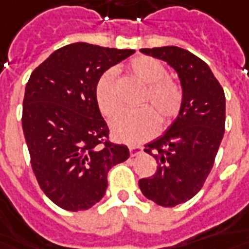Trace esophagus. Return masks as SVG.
I'll return each mask as SVG.
<instances>
[{
	"instance_id": "1",
	"label": "esophagus",
	"mask_w": 249,
	"mask_h": 249,
	"mask_svg": "<svg viewBox=\"0 0 249 249\" xmlns=\"http://www.w3.org/2000/svg\"><path fill=\"white\" fill-rule=\"evenodd\" d=\"M129 152L130 156L134 157V156H137V154H140V153L142 152V146H140V145H130Z\"/></svg>"
}]
</instances>
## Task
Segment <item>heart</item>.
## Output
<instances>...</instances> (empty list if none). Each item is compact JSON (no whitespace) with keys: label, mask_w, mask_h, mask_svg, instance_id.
<instances>
[{"label":"heart","mask_w":249,"mask_h":249,"mask_svg":"<svg viewBox=\"0 0 249 249\" xmlns=\"http://www.w3.org/2000/svg\"><path fill=\"white\" fill-rule=\"evenodd\" d=\"M130 76L145 84L141 109L124 112L112 121V133L125 142H140L150 137L157 129V114L162 124L179 115L183 106V89L179 83L166 76V67L152 56H136L126 66ZM97 107L106 117H113L119 110L116 95L115 71H107L97 80L95 88Z\"/></svg>","instance_id":"heart-1"}]
</instances>
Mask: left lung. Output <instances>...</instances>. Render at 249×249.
<instances>
[{
  "mask_svg": "<svg viewBox=\"0 0 249 249\" xmlns=\"http://www.w3.org/2000/svg\"><path fill=\"white\" fill-rule=\"evenodd\" d=\"M170 64L181 79L183 106L166 133L145 145L157 161L152 177L142 178V194L162 207L191 199L213 169L226 124V96L206 62L181 47L141 49Z\"/></svg>",
  "mask_w": 249,
  "mask_h": 249,
  "instance_id": "1",
  "label": "left lung"
}]
</instances>
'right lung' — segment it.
<instances>
[{
	"mask_svg": "<svg viewBox=\"0 0 249 249\" xmlns=\"http://www.w3.org/2000/svg\"><path fill=\"white\" fill-rule=\"evenodd\" d=\"M88 43L58 49L26 84L22 128L42 191L60 209H91L104 196L110 167L129 157L112 142L95 99L97 80L133 54Z\"/></svg>",
	"mask_w": 249,
	"mask_h": 249,
	"instance_id": "right-lung-1",
	"label": "right lung"
}]
</instances>
